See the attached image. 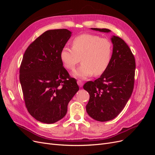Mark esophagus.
Here are the masks:
<instances>
[{
  "instance_id": "34e87169",
  "label": "esophagus",
  "mask_w": 155,
  "mask_h": 155,
  "mask_svg": "<svg viewBox=\"0 0 155 155\" xmlns=\"http://www.w3.org/2000/svg\"><path fill=\"white\" fill-rule=\"evenodd\" d=\"M77 83H78V85L79 87H82V86H83V83L81 80H78Z\"/></svg>"
}]
</instances>
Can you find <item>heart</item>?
Instances as JSON below:
<instances>
[{"label": "heart", "mask_w": 155, "mask_h": 155, "mask_svg": "<svg viewBox=\"0 0 155 155\" xmlns=\"http://www.w3.org/2000/svg\"><path fill=\"white\" fill-rule=\"evenodd\" d=\"M113 45L110 40L98 35L84 34L72 41V48L64 46L60 52L64 66L73 70L79 61L82 64L76 71L75 76L81 78L94 74L99 76L104 74L111 62Z\"/></svg>", "instance_id": "1"}]
</instances>
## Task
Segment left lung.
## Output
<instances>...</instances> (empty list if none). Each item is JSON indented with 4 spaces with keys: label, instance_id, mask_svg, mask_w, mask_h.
Instances as JSON below:
<instances>
[{
    "label": "left lung",
    "instance_id": "left-lung-1",
    "mask_svg": "<svg viewBox=\"0 0 155 155\" xmlns=\"http://www.w3.org/2000/svg\"><path fill=\"white\" fill-rule=\"evenodd\" d=\"M91 29L110 31L106 28ZM111 41L113 50L109 68L100 78L83 85L90 94L86 110L91 118L99 121L111 120L120 113L132 94L134 85V55L120 37L113 36Z\"/></svg>",
    "mask_w": 155,
    "mask_h": 155
}]
</instances>
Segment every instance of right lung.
Returning a JSON list of instances; mask_svg holds the SVG:
<instances>
[{"mask_svg":"<svg viewBox=\"0 0 155 155\" xmlns=\"http://www.w3.org/2000/svg\"><path fill=\"white\" fill-rule=\"evenodd\" d=\"M67 29L50 30L26 50L19 79L29 113L42 123L54 124L66 115L69 101L79 91L75 78L63 66L60 52L71 37Z\"/></svg>","mask_w":155,"mask_h":155,"instance_id":"add662e5","label":"right lung"}]
</instances>
